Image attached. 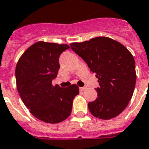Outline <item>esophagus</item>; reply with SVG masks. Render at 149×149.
Segmentation results:
<instances>
[{"label":"esophagus","instance_id":"1","mask_svg":"<svg viewBox=\"0 0 149 149\" xmlns=\"http://www.w3.org/2000/svg\"><path fill=\"white\" fill-rule=\"evenodd\" d=\"M86 89V87H81V88H79V90L80 91H84Z\"/></svg>","mask_w":149,"mask_h":149}]
</instances>
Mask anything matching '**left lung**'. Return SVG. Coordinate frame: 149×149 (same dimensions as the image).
Here are the masks:
<instances>
[{
	"label": "left lung",
	"mask_w": 149,
	"mask_h": 149,
	"mask_svg": "<svg viewBox=\"0 0 149 149\" xmlns=\"http://www.w3.org/2000/svg\"><path fill=\"white\" fill-rule=\"evenodd\" d=\"M70 47L98 78L97 98L88 103L92 115L106 120L116 117L133 95L136 72L132 54L122 43L106 37L72 43Z\"/></svg>",
	"instance_id": "1"
}]
</instances>
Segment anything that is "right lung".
Segmentation results:
<instances>
[{
	"mask_svg": "<svg viewBox=\"0 0 149 149\" xmlns=\"http://www.w3.org/2000/svg\"><path fill=\"white\" fill-rule=\"evenodd\" d=\"M70 47L38 41L27 48L15 70L18 93L30 112L44 123H59L70 116L72 100L79 87L54 86L52 80L60 69V55Z\"/></svg>",
	"mask_w": 149,
	"mask_h": 149,
	"instance_id": "add662e5",
	"label": "right lung"
}]
</instances>
